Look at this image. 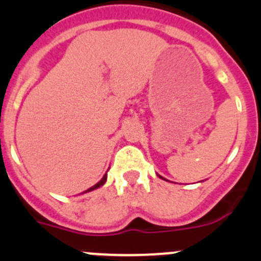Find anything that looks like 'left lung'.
<instances>
[{
	"instance_id": "obj_1",
	"label": "left lung",
	"mask_w": 261,
	"mask_h": 261,
	"mask_svg": "<svg viewBox=\"0 0 261 261\" xmlns=\"http://www.w3.org/2000/svg\"><path fill=\"white\" fill-rule=\"evenodd\" d=\"M159 178H162V179H164V178H163V177H160V175H159Z\"/></svg>"
}]
</instances>
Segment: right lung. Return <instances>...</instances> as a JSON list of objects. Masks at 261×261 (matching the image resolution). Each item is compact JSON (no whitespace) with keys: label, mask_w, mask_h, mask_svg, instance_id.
I'll list each match as a JSON object with an SVG mask.
<instances>
[{"label":"right lung","mask_w":261,"mask_h":261,"mask_svg":"<svg viewBox=\"0 0 261 261\" xmlns=\"http://www.w3.org/2000/svg\"><path fill=\"white\" fill-rule=\"evenodd\" d=\"M106 179H107V174H105V175H103V178H102V179L99 180L98 183H97V184H94V186H93V187H91V188H89V189H87L86 192H91V191H93V189H97V188H99V187H102V186H103V184H105V181H106Z\"/></svg>","instance_id":"add662e5"}]
</instances>
